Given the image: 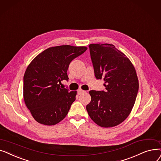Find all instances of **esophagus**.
I'll return each mask as SVG.
<instances>
[{"label": "esophagus", "instance_id": "1", "mask_svg": "<svg viewBox=\"0 0 161 161\" xmlns=\"http://www.w3.org/2000/svg\"><path fill=\"white\" fill-rule=\"evenodd\" d=\"M85 92H86V91L82 90H81V89H80V90H79L77 91V94H82L85 93Z\"/></svg>", "mask_w": 161, "mask_h": 161}]
</instances>
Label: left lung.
Returning a JSON list of instances; mask_svg holds the SVG:
<instances>
[{"label": "left lung", "mask_w": 161, "mask_h": 161, "mask_svg": "<svg viewBox=\"0 0 161 161\" xmlns=\"http://www.w3.org/2000/svg\"><path fill=\"white\" fill-rule=\"evenodd\" d=\"M89 48L95 76L103 79L105 90L89 92L86 110L99 126H115L128 117L135 103L139 88L135 68L113 44H91Z\"/></svg>", "instance_id": "obj_1"}]
</instances>
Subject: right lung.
<instances>
[{
  "instance_id": "add662e5",
  "label": "right lung",
  "mask_w": 161,
  "mask_h": 161,
  "mask_svg": "<svg viewBox=\"0 0 161 161\" xmlns=\"http://www.w3.org/2000/svg\"><path fill=\"white\" fill-rule=\"evenodd\" d=\"M86 50V47L70 45L48 48L28 65L24 76V99L39 123L54 125L66 117L76 91L63 88L61 81L68 80L67 71L71 61Z\"/></svg>"
}]
</instances>
